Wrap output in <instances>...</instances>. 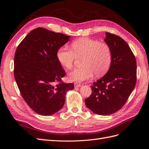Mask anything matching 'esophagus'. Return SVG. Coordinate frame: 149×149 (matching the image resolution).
<instances>
[{"label":"esophagus","mask_w":149,"mask_h":149,"mask_svg":"<svg viewBox=\"0 0 149 149\" xmlns=\"http://www.w3.org/2000/svg\"><path fill=\"white\" fill-rule=\"evenodd\" d=\"M81 84L80 83H74V86L75 87H80L81 86Z\"/></svg>","instance_id":"obj_1"}]
</instances>
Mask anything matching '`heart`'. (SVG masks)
<instances>
[{
    "instance_id": "b5f03b06",
    "label": "heart",
    "mask_w": 149,
    "mask_h": 149,
    "mask_svg": "<svg viewBox=\"0 0 149 149\" xmlns=\"http://www.w3.org/2000/svg\"><path fill=\"white\" fill-rule=\"evenodd\" d=\"M71 49L62 46L58 49L57 59L67 70L73 68L77 58H83V68L74 70L69 74L71 81L81 82L97 76L104 74L111 65L112 53L110 46L97 40L81 38L72 42Z\"/></svg>"
}]
</instances>
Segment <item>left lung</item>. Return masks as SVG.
<instances>
[{
    "label": "left lung",
    "mask_w": 149,
    "mask_h": 149,
    "mask_svg": "<svg viewBox=\"0 0 149 149\" xmlns=\"http://www.w3.org/2000/svg\"><path fill=\"white\" fill-rule=\"evenodd\" d=\"M104 41L110 46L112 58L109 70L94 82L85 104L95 114L107 116L123 107L137 81V63L128 44L119 36L107 32Z\"/></svg>",
    "instance_id": "obj_1"
}]
</instances>
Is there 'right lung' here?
Here are the masks:
<instances>
[{
	"label": "right lung",
	"mask_w": 149,
	"mask_h": 149,
	"mask_svg": "<svg viewBox=\"0 0 149 149\" xmlns=\"http://www.w3.org/2000/svg\"><path fill=\"white\" fill-rule=\"evenodd\" d=\"M69 38L63 33L39 27L31 31L17 48L15 79L22 97L38 114L52 115L60 110L66 93L74 88L73 83L62 81L66 72L56 56L58 49Z\"/></svg>",
	"instance_id": "obj_1"
}]
</instances>
